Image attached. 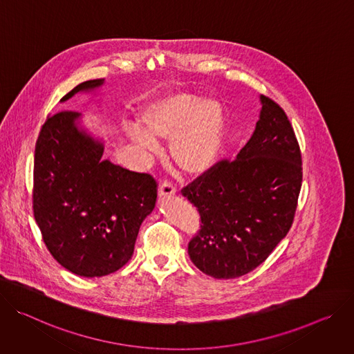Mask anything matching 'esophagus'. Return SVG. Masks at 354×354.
I'll list each match as a JSON object with an SVG mask.
<instances>
[{
	"mask_svg": "<svg viewBox=\"0 0 354 354\" xmlns=\"http://www.w3.org/2000/svg\"><path fill=\"white\" fill-rule=\"evenodd\" d=\"M176 191H177V188L170 181H165L159 188V195H160V198H167V197H173Z\"/></svg>",
	"mask_w": 354,
	"mask_h": 354,
	"instance_id": "esophagus-1",
	"label": "esophagus"
}]
</instances>
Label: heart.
Instances as JSON below:
<instances>
[{
    "label": "heart",
    "mask_w": 354,
    "mask_h": 354,
    "mask_svg": "<svg viewBox=\"0 0 354 354\" xmlns=\"http://www.w3.org/2000/svg\"><path fill=\"white\" fill-rule=\"evenodd\" d=\"M138 149L159 151L156 140L170 139V157L185 174L198 176L216 162L225 135V111L218 100H204L185 91L167 93L147 102L139 125L125 129Z\"/></svg>",
    "instance_id": "heart-1"
}]
</instances>
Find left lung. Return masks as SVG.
Masks as SVG:
<instances>
[{
	"instance_id": "left-lung-1",
	"label": "left lung",
	"mask_w": 354,
	"mask_h": 354,
	"mask_svg": "<svg viewBox=\"0 0 354 354\" xmlns=\"http://www.w3.org/2000/svg\"><path fill=\"white\" fill-rule=\"evenodd\" d=\"M256 129L234 160H221L181 189L201 229L191 261L214 279H236L260 266L288 233L302 183L298 140L284 109L260 95Z\"/></svg>"
}]
</instances>
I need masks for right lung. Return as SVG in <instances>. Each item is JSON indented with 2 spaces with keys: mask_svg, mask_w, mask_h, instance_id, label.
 <instances>
[{
  "mask_svg": "<svg viewBox=\"0 0 354 354\" xmlns=\"http://www.w3.org/2000/svg\"><path fill=\"white\" fill-rule=\"evenodd\" d=\"M104 78L88 80L62 102L93 91ZM82 113L48 116L35 146L33 216L50 254L82 277L120 270L133 254L143 219L153 211L157 183L102 159L104 143L78 127Z\"/></svg>",
  "mask_w": 354,
  "mask_h": 354,
  "instance_id": "right-lung-1",
  "label": "right lung"
}]
</instances>
